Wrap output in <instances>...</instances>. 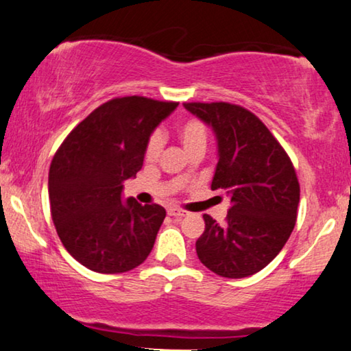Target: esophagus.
Instances as JSON below:
<instances>
[{
	"mask_svg": "<svg viewBox=\"0 0 351 351\" xmlns=\"http://www.w3.org/2000/svg\"><path fill=\"white\" fill-rule=\"evenodd\" d=\"M167 213H169V216H173V218H182V216H186V211L181 208H169Z\"/></svg>",
	"mask_w": 351,
	"mask_h": 351,
	"instance_id": "obj_1",
	"label": "esophagus"
}]
</instances>
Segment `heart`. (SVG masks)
<instances>
[{"instance_id":"b5f03b06","label":"heart","mask_w":351,"mask_h":351,"mask_svg":"<svg viewBox=\"0 0 351 351\" xmlns=\"http://www.w3.org/2000/svg\"><path fill=\"white\" fill-rule=\"evenodd\" d=\"M176 136L181 141L182 147L186 152H189L194 147H205L206 146V130L202 121L197 117H187L176 125ZM162 152V136L160 133H152L147 138L145 147V159L147 162H156L159 159Z\"/></svg>"}]
</instances>
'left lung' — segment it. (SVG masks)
Listing matches in <instances>:
<instances>
[{"label": "left lung", "instance_id": "1", "mask_svg": "<svg viewBox=\"0 0 351 351\" xmlns=\"http://www.w3.org/2000/svg\"><path fill=\"white\" fill-rule=\"evenodd\" d=\"M184 108L213 127L219 160L211 191L230 199L224 224L204 215L197 256L216 275L245 278L272 263L288 241L298 218V175L288 152L246 108L226 101Z\"/></svg>", "mask_w": 351, "mask_h": 351}]
</instances>
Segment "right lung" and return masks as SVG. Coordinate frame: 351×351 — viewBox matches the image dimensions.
<instances>
[{
    "instance_id": "right-lung-1",
    "label": "right lung",
    "mask_w": 351,
    "mask_h": 351,
    "mask_svg": "<svg viewBox=\"0 0 351 351\" xmlns=\"http://www.w3.org/2000/svg\"><path fill=\"white\" fill-rule=\"evenodd\" d=\"M178 106L132 95L93 110L73 128L49 169V200L68 253L98 274H122L149 256L164 206L122 204V181L143 167L147 138Z\"/></svg>"
}]
</instances>
